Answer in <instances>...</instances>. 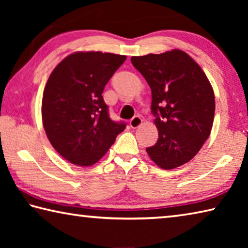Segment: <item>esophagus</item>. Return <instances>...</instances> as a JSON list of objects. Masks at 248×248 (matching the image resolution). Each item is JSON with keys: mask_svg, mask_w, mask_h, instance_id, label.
I'll use <instances>...</instances> for the list:
<instances>
[{"mask_svg": "<svg viewBox=\"0 0 248 248\" xmlns=\"http://www.w3.org/2000/svg\"><path fill=\"white\" fill-rule=\"evenodd\" d=\"M142 124V118L140 116H134L133 118L130 120V123H129V124H130V127L131 128H138L139 127V125Z\"/></svg>", "mask_w": 248, "mask_h": 248, "instance_id": "34e87169", "label": "esophagus"}]
</instances>
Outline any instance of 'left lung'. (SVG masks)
<instances>
[{
    "label": "left lung",
    "instance_id": "8db88e82",
    "mask_svg": "<svg viewBox=\"0 0 248 248\" xmlns=\"http://www.w3.org/2000/svg\"><path fill=\"white\" fill-rule=\"evenodd\" d=\"M152 92L158 140L146 148L161 169L173 170L199 152L212 129L215 93L200 66L182 50L132 57Z\"/></svg>",
    "mask_w": 248,
    "mask_h": 248
}]
</instances>
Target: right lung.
<instances>
[{
	"label": "right lung",
	"mask_w": 248,
	"mask_h": 248,
	"mask_svg": "<svg viewBox=\"0 0 248 248\" xmlns=\"http://www.w3.org/2000/svg\"><path fill=\"white\" fill-rule=\"evenodd\" d=\"M127 57L99 51L75 52L50 74L43 96V124L62 157L79 166L102 158L125 129L104 102L105 85Z\"/></svg>",
	"instance_id": "1"
}]
</instances>
